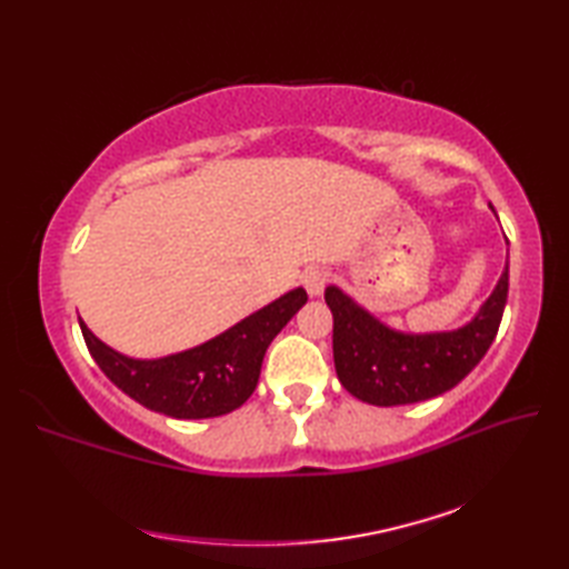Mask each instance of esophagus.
Listing matches in <instances>:
<instances>
[{
	"label": "esophagus",
	"mask_w": 569,
	"mask_h": 569,
	"mask_svg": "<svg viewBox=\"0 0 569 569\" xmlns=\"http://www.w3.org/2000/svg\"><path fill=\"white\" fill-rule=\"evenodd\" d=\"M325 283H328V273H325L322 269H310L306 271L303 276V286L310 298H320L322 291H325Z\"/></svg>",
	"instance_id": "1"
}]
</instances>
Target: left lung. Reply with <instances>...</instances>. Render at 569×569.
Wrapping results in <instances>:
<instances>
[{
	"label": "left lung",
	"mask_w": 569,
	"mask_h": 569,
	"mask_svg": "<svg viewBox=\"0 0 569 569\" xmlns=\"http://www.w3.org/2000/svg\"><path fill=\"white\" fill-rule=\"evenodd\" d=\"M493 210V208H491ZM509 244V239H506ZM509 296V257L491 296L465 325L442 332L393 330L342 288H325L332 310L337 379L371 406H408L455 389L487 355Z\"/></svg>",
	"instance_id": "8db88e82"
}]
</instances>
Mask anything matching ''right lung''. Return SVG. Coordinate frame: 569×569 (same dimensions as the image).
I'll return each instance as SVG.
<instances>
[{"instance_id":"add662e5","label":"right lung","mask_w":569,"mask_h":569,"mask_svg":"<svg viewBox=\"0 0 569 569\" xmlns=\"http://www.w3.org/2000/svg\"><path fill=\"white\" fill-rule=\"evenodd\" d=\"M308 303L303 288L276 298L212 340L161 359H134L98 340L80 320L92 359L117 389L143 408L178 420L217 418L237 410L259 383L273 337Z\"/></svg>"}]
</instances>
